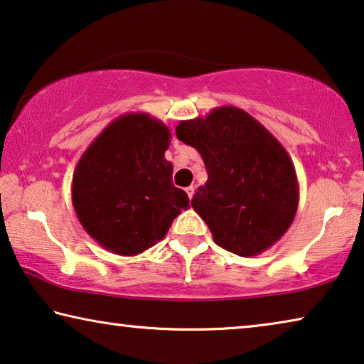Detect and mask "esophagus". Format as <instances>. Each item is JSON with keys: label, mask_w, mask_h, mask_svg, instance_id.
<instances>
[{"label": "esophagus", "mask_w": 364, "mask_h": 364, "mask_svg": "<svg viewBox=\"0 0 364 364\" xmlns=\"http://www.w3.org/2000/svg\"><path fill=\"white\" fill-rule=\"evenodd\" d=\"M194 191H196V188H194V186H188V188H186V193H188L189 199H193V196H194Z\"/></svg>", "instance_id": "esophagus-1"}]
</instances>
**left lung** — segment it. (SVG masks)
<instances>
[{"instance_id":"obj_1","label":"left lung","mask_w":364,"mask_h":364,"mask_svg":"<svg viewBox=\"0 0 364 364\" xmlns=\"http://www.w3.org/2000/svg\"><path fill=\"white\" fill-rule=\"evenodd\" d=\"M176 137L203 156L208 181L193 209L214 242L238 257H255L274 245L294 220L299 184L294 165L269 130L235 106L181 121Z\"/></svg>"}]
</instances>
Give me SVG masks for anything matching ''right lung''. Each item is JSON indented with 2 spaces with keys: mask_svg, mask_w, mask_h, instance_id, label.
<instances>
[{
  "mask_svg": "<svg viewBox=\"0 0 364 364\" xmlns=\"http://www.w3.org/2000/svg\"><path fill=\"white\" fill-rule=\"evenodd\" d=\"M170 129L147 112L114 119L73 173L72 203L91 238L102 248L134 257L161 240L189 198L171 183L165 159Z\"/></svg>",
  "mask_w": 364,
  "mask_h": 364,
  "instance_id": "add662e5",
  "label": "right lung"
}]
</instances>
